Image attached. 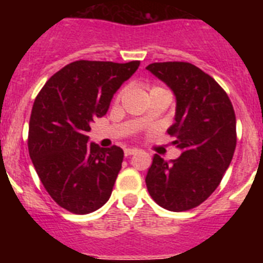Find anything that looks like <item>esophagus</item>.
I'll return each mask as SVG.
<instances>
[{"mask_svg": "<svg viewBox=\"0 0 263 263\" xmlns=\"http://www.w3.org/2000/svg\"><path fill=\"white\" fill-rule=\"evenodd\" d=\"M137 152H138L137 148H125V155H126V157H129V155L136 154Z\"/></svg>", "mask_w": 263, "mask_h": 263, "instance_id": "obj_1", "label": "esophagus"}]
</instances>
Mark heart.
I'll list each match as a JSON object with an SVG mask.
<instances>
[{
  "mask_svg": "<svg viewBox=\"0 0 263 263\" xmlns=\"http://www.w3.org/2000/svg\"><path fill=\"white\" fill-rule=\"evenodd\" d=\"M157 90H163V92H167V90L162 89V88H158V87H155V88H153L152 90H150V93H152V92H157Z\"/></svg>",
  "mask_w": 263,
  "mask_h": 263,
  "instance_id": "1",
  "label": "heart"
}]
</instances>
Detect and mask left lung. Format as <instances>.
Returning <instances> with one entry per match:
<instances>
[{
    "label": "left lung",
    "mask_w": 263,
    "mask_h": 263,
    "mask_svg": "<svg viewBox=\"0 0 263 263\" xmlns=\"http://www.w3.org/2000/svg\"><path fill=\"white\" fill-rule=\"evenodd\" d=\"M146 69L175 96V122L167 133L182 152L171 162L155 154L147 191L164 210L188 211L212 195L231 164L237 141L233 105L215 79L191 63H153Z\"/></svg>",
    "instance_id": "8db88e82"
}]
</instances>
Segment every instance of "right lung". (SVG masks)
Wrapping results in <instances>:
<instances>
[{"mask_svg":"<svg viewBox=\"0 0 263 263\" xmlns=\"http://www.w3.org/2000/svg\"><path fill=\"white\" fill-rule=\"evenodd\" d=\"M139 62L78 60L42 88L29 124V154L36 174L64 210L95 212L110 197L124 150L89 142L90 124L106 115L110 101Z\"/></svg>","mask_w":263,"mask_h":263,"instance_id":"add662e5","label":"right lung"}]
</instances>
